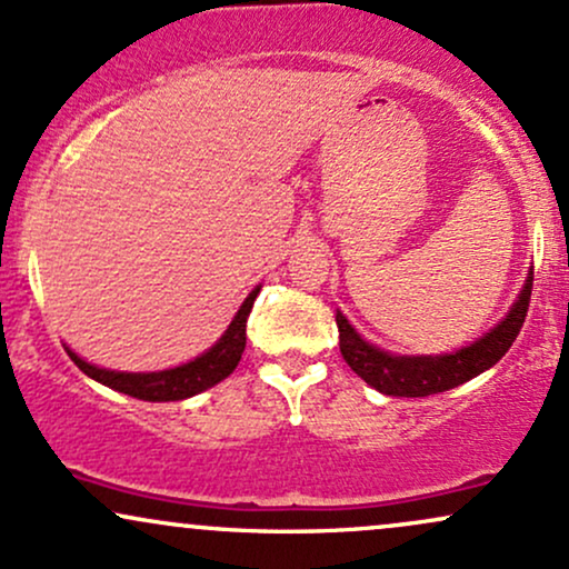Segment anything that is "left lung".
I'll use <instances>...</instances> for the list:
<instances>
[{"label":"left lung","mask_w":569,"mask_h":569,"mask_svg":"<svg viewBox=\"0 0 569 569\" xmlns=\"http://www.w3.org/2000/svg\"><path fill=\"white\" fill-rule=\"evenodd\" d=\"M530 297L532 272L508 316L489 335L476 339L468 348L447 352V356H393V352L375 348L367 339H361V335L348 323V318L337 310L339 350H342L348 367L385 396L426 398L443 393V390H452L457 385L473 380L476 375L495 367L506 356L513 339L519 337L521 326H525Z\"/></svg>","instance_id":"left-lung-1"}]
</instances>
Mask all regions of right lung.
Returning <instances> with one entry per match:
<instances>
[{"label": "right lung", "mask_w": 569, "mask_h": 569, "mask_svg": "<svg viewBox=\"0 0 569 569\" xmlns=\"http://www.w3.org/2000/svg\"><path fill=\"white\" fill-rule=\"evenodd\" d=\"M259 289H253L240 305L238 316L232 318L230 329L221 335V339L211 350H206L194 361L181 363L176 369L166 371H149V375H133V371H112V369H98L93 363L82 361L77 352H69L71 361L80 367L84 375L93 377L96 382L107 385V388L120 390V393L141 398V401H181V398L198 396L202 390L213 388V385L230 377L234 367H238L240 356L246 350V321L251 312L253 299H257Z\"/></svg>", "instance_id": "add662e5"}]
</instances>
